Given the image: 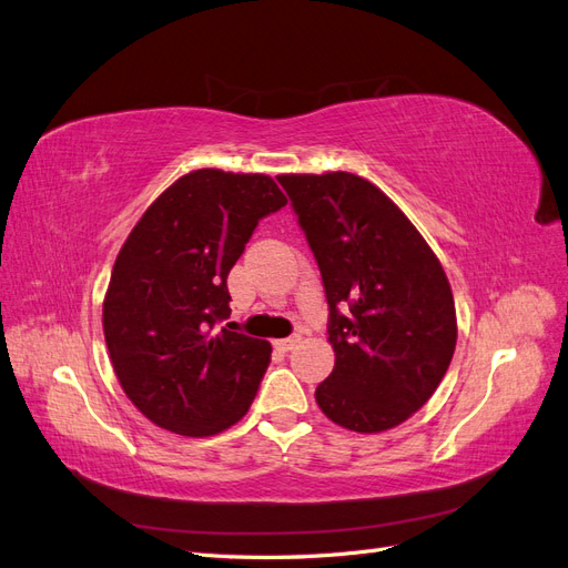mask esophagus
<instances>
[{"instance_id": "obj_1", "label": "esophagus", "mask_w": 568, "mask_h": 568, "mask_svg": "<svg viewBox=\"0 0 568 568\" xmlns=\"http://www.w3.org/2000/svg\"><path fill=\"white\" fill-rule=\"evenodd\" d=\"M298 341H301V336L296 334V336H288V338H282V341H274V346H277L284 353H288V351H294L298 346Z\"/></svg>"}]
</instances>
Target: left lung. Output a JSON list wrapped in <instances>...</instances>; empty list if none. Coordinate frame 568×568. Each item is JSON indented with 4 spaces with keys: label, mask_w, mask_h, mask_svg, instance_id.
<instances>
[{
    "label": "left lung",
    "mask_w": 568,
    "mask_h": 568,
    "mask_svg": "<svg viewBox=\"0 0 568 568\" xmlns=\"http://www.w3.org/2000/svg\"><path fill=\"white\" fill-rule=\"evenodd\" d=\"M329 303L336 353L320 409L357 434L403 424L450 367V282L417 227L379 186L353 173L280 175Z\"/></svg>",
    "instance_id": "left-lung-1"
}]
</instances>
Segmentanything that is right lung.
<instances>
[{"label":"right lung","mask_w":568,"mask_h":568,"mask_svg":"<svg viewBox=\"0 0 568 568\" xmlns=\"http://www.w3.org/2000/svg\"><path fill=\"white\" fill-rule=\"evenodd\" d=\"M286 205L267 175L194 170L153 201L120 248L104 336L120 386L146 419L203 438L242 419L270 365L230 317L227 274L265 215Z\"/></svg>","instance_id":"1"}]
</instances>
